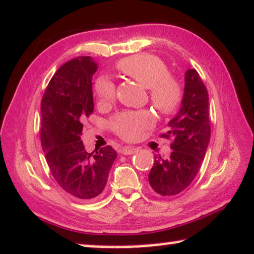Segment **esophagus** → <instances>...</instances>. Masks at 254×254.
<instances>
[{
  "label": "esophagus",
  "mask_w": 254,
  "mask_h": 254,
  "mask_svg": "<svg viewBox=\"0 0 254 254\" xmlns=\"http://www.w3.org/2000/svg\"><path fill=\"white\" fill-rule=\"evenodd\" d=\"M139 149L135 148V147H128V146H126L123 147L122 149H121V153H122L123 155H132L134 153H137Z\"/></svg>",
  "instance_id": "esophagus-1"
}]
</instances>
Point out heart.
Returning <instances> with one entry per match:
<instances>
[{
	"label": "heart",
	"instance_id": "1",
	"mask_svg": "<svg viewBox=\"0 0 254 254\" xmlns=\"http://www.w3.org/2000/svg\"><path fill=\"white\" fill-rule=\"evenodd\" d=\"M116 69L148 88L151 105L161 114L173 115L179 109L184 88L179 79L169 74V68L161 58L149 54L127 57L116 64ZM93 91L99 104H111L115 99L116 85L111 78L100 76L94 82ZM153 122L148 111H127L113 117L111 127L120 138L131 141L153 126Z\"/></svg>",
	"mask_w": 254,
	"mask_h": 254
}]
</instances>
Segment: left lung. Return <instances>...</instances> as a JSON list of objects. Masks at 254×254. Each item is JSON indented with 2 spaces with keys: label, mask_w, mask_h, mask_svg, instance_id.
<instances>
[{
  "label": "left lung",
  "mask_w": 254,
  "mask_h": 254,
  "mask_svg": "<svg viewBox=\"0 0 254 254\" xmlns=\"http://www.w3.org/2000/svg\"><path fill=\"white\" fill-rule=\"evenodd\" d=\"M181 108L169 122L170 130L160 137H172L170 157H155L148 180L155 192L173 196L185 190L199 171L210 141L209 93L196 69L185 76Z\"/></svg>",
  "instance_id": "1"
}]
</instances>
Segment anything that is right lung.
Instances as JSON below:
<instances>
[{"label": "right lung", "mask_w": 254, "mask_h": 254, "mask_svg": "<svg viewBox=\"0 0 254 254\" xmlns=\"http://www.w3.org/2000/svg\"><path fill=\"white\" fill-rule=\"evenodd\" d=\"M91 57L71 59L49 82L41 101V143L49 169L64 190L79 199L103 192L117 154L111 146L85 150L82 122L93 113Z\"/></svg>", "instance_id": "1"}]
</instances>
